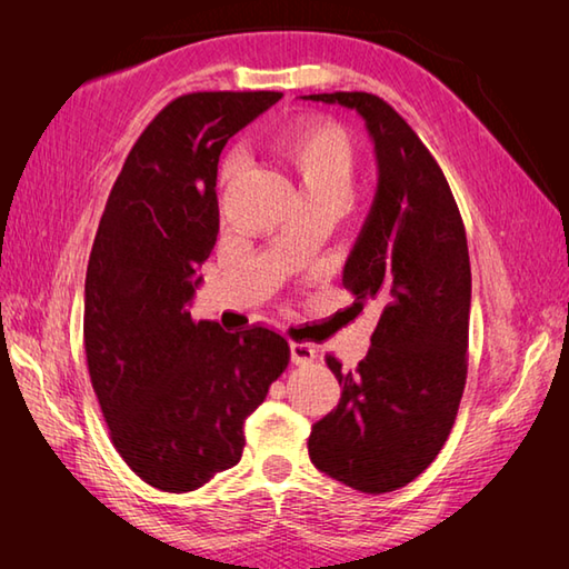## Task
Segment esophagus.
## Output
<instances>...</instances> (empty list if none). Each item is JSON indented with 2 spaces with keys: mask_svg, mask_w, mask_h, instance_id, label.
I'll return each mask as SVG.
<instances>
[{
  "mask_svg": "<svg viewBox=\"0 0 569 569\" xmlns=\"http://www.w3.org/2000/svg\"><path fill=\"white\" fill-rule=\"evenodd\" d=\"M316 359V347L308 342H291V361L293 365H310Z\"/></svg>",
  "mask_w": 569,
  "mask_h": 569,
  "instance_id": "obj_1",
  "label": "esophagus"
}]
</instances>
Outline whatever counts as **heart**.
<instances>
[{
	"mask_svg": "<svg viewBox=\"0 0 569 569\" xmlns=\"http://www.w3.org/2000/svg\"><path fill=\"white\" fill-rule=\"evenodd\" d=\"M276 159L293 178L298 198L345 202L357 171L352 137L332 122H300L273 143Z\"/></svg>",
	"mask_w": 569,
	"mask_h": 569,
	"instance_id": "1",
	"label": "heart"
}]
</instances>
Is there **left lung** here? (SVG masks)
I'll list each match as a JSON object with an SVG mask.
<instances>
[{
	"mask_svg": "<svg viewBox=\"0 0 569 569\" xmlns=\"http://www.w3.org/2000/svg\"><path fill=\"white\" fill-rule=\"evenodd\" d=\"M303 100L365 117L379 161L377 198L342 283L355 310L377 306L371 347L355 371L325 357L340 403L312 426L308 452L325 475L365 493L406 487L450 435L467 381L471 269L462 214L426 143L371 92Z\"/></svg>",
	"mask_w": 569,
	"mask_h": 569,
	"instance_id": "obj_1",
	"label": "left lung"
}]
</instances>
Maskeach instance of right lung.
<instances>
[{
	"label": "right lung",
	"instance_id": "right-lung-1",
	"mask_svg": "<svg viewBox=\"0 0 569 569\" xmlns=\"http://www.w3.org/2000/svg\"><path fill=\"white\" fill-rule=\"evenodd\" d=\"M281 92H190L131 147L107 198L84 278L82 340L110 438L147 485L183 493L234 467L244 420L286 371V337L190 318L210 257L217 161Z\"/></svg>",
	"mask_w": 569,
	"mask_h": 569
}]
</instances>
